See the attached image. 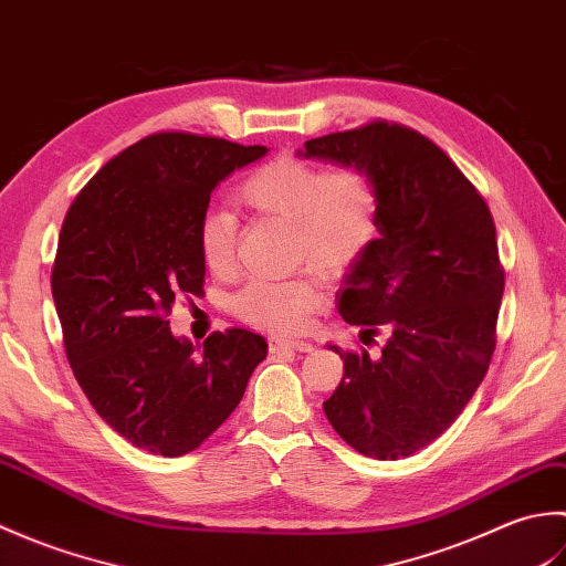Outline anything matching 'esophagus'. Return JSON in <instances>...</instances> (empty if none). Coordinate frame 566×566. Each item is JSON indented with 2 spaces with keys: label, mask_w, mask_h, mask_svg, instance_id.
<instances>
[{
  "label": "esophagus",
  "mask_w": 566,
  "mask_h": 566,
  "mask_svg": "<svg viewBox=\"0 0 566 566\" xmlns=\"http://www.w3.org/2000/svg\"><path fill=\"white\" fill-rule=\"evenodd\" d=\"M270 350L272 353H282V350H296V353H311L314 345L308 340H294V338H284V335H272L270 338Z\"/></svg>",
  "instance_id": "esophagus-1"
}]
</instances>
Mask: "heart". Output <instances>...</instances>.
Instances as JSON below:
<instances>
[{"mask_svg":"<svg viewBox=\"0 0 566 566\" xmlns=\"http://www.w3.org/2000/svg\"><path fill=\"white\" fill-rule=\"evenodd\" d=\"M238 199L258 213L292 221V252L328 272H345L367 255L379 235V187L363 167L276 158L252 172L238 189ZM235 219L211 209L199 219L197 240L207 268L226 274L235 264ZM326 302V290L314 274L252 280L233 298L235 314L272 331L304 328L311 314Z\"/></svg>","mask_w":566,"mask_h":566,"instance_id":"1","label":"heart"}]
</instances>
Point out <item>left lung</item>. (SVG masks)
I'll return each instance as SVG.
<instances>
[{
    "mask_svg": "<svg viewBox=\"0 0 566 566\" xmlns=\"http://www.w3.org/2000/svg\"><path fill=\"white\" fill-rule=\"evenodd\" d=\"M298 155L363 167L379 187V238L347 270L338 311L367 335L387 331V345L375 359L328 345L345 371L323 411L357 452L399 460L452 426L489 369L503 296L494 219L413 128L371 122Z\"/></svg>",
    "mask_w": 566,
    "mask_h": 566,
    "instance_id": "8db88e82",
    "label": "left lung"
}]
</instances>
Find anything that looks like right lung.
<instances>
[{"mask_svg": "<svg viewBox=\"0 0 566 566\" xmlns=\"http://www.w3.org/2000/svg\"><path fill=\"white\" fill-rule=\"evenodd\" d=\"M268 155L223 138L155 134L118 153L63 221L51 290L65 353L94 411L150 454L179 457L235 411L264 357L262 335L177 338V294H199L197 226L228 175Z\"/></svg>", "mask_w": 566, "mask_h": 566, "instance_id": "1", "label": "right lung"}]
</instances>
